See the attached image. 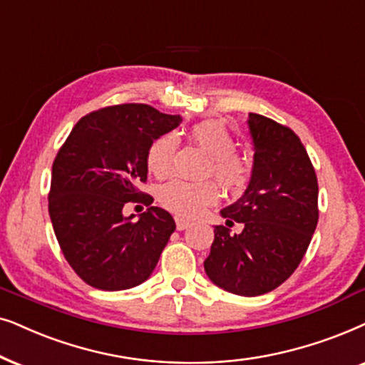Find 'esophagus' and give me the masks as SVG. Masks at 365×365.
Here are the masks:
<instances>
[{
	"mask_svg": "<svg viewBox=\"0 0 365 365\" xmlns=\"http://www.w3.org/2000/svg\"><path fill=\"white\" fill-rule=\"evenodd\" d=\"M175 223H177V230H185V228L190 227V222L185 220V218H182V217L175 218Z\"/></svg>",
	"mask_w": 365,
	"mask_h": 365,
	"instance_id": "1",
	"label": "esophagus"
}]
</instances>
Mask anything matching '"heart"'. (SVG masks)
Wrapping results in <instances>:
<instances>
[{"mask_svg":"<svg viewBox=\"0 0 365 365\" xmlns=\"http://www.w3.org/2000/svg\"><path fill=\"white\" fill-rule=\"evenodd\" d=\"M190 137L212 158L210 173L227 190H239L249 178V165L237 155V142L220 121L207 120L192 128ZM178 138L175 133H165L150 145L147 165L155 177L163 178L172 172ZM220 190L213 182L192 183L173 180L158 190V200L170 212L180 217L193 218L213 205Z\"/></svg>","mask_w":365,"mask_h":365,"instance_id":"heart-1","label":"heart"}]
</instances>
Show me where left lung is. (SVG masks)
<instances>
[{
  "label": "left lung",
  "instance_id": "left-lung-1",
  "mask_svg": "<svg viewBox=\"0 0 365 365\" xmlns=\"http://www.w3.org/2000/svg\"><path fill=\"white\" fill-rule=\"evenodd\" d=\"M254 168L239 200L220 212L210 255L203 262L213 284L255 297L284 284L304 259L319 220V185L305 147L289 126L249 113ZM233 221L245 225L230 234Z\"/></svg>",
  "mask_w": 365,
  "mask_h": 365
}]
</instances>
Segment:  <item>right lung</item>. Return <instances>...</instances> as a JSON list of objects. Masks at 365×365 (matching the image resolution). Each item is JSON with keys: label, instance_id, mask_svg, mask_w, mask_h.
Masks as SVG:
<instances>
[{"label": "right lung", "instance_id": "1", "mask_svg": "<svg viewBox=\"0 0 365 365\" xmlns=\"http://www.w3.org/2000/svg\"><path fill=\"white\" fill-rule=\"evenodd\" d=\"M182 123L143 103L91 111L73 126L53 162L48 212L56 240L76 275L100 290L137 287L152 275L175 230L167 210L150 207L133 220L128 202L150 205V145Z\"/></svg>", "mask_w": 365, "mask_h": 365}]
</instances>
